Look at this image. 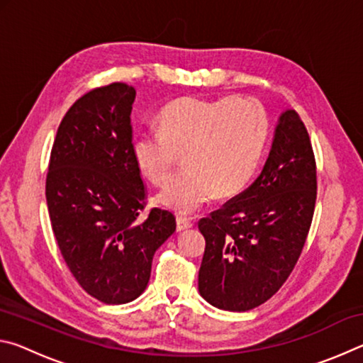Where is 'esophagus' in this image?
<instances>
[{"instance_id":"obj_1","label":"esophagus","mask_w":363,"mask_h":363,"mask_svg":"<svg viewBox=\"0 0 363 363\" xmlns=\"http://www.w3.org/2000/svg\"><path fill=\"white\" fill-rule=\"evenodd\" d=\"M190 227H192V223H190L189 219H186V218H177L176 219V230L177 232H182V230H186V229H190Z\"/></svg>"}]
</instances>
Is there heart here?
<instances>
[{"mask_svg":"<svg viewBox=\"0 0 363 363\" xmlns=\"http://www.w3.org/2000/svg\"><path fill=\"white\" fill-rule=\"evenodd\" d=\"M158 128L131 138L133 162L160 186L182 153L186 169L171 177L157 201L189 216L214 195L232 199L248 187L266 147L269 120L255 97H182L158 113Z\"/></svg>","mask_w":363,"mask_h":363,"instance_id":"1","label":"heart"}]
</instances>
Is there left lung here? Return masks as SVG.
I'll list each match as a JSON object with an SVG mask.
<instances>
[{
	"label": "left lung",
	"instance_id": "obj_1",
	"mask_svg": "<svg viewBox=\"0 0 363 363\" xmlns=\"http://www.w3.org/2000/svg\"><path fill=\"white\" fill-rule=\"evenodd\" d=\"M315 199L309 134L288 108L279 116L259 177L199 223L206 240L199 270L201 298L232 312L255 309L272 298L303 251Z\"/></svg>",
	"mask_w": 363,
	"mask_h": 363
}]
</instances>
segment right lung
<instances>
[{
    "mask_svg": "<svg viewBox=\"0 0 363 363\" xmlns=\"http://www.w3.org/2000/svg\"><path fill=\"white\" fill-rule=\"evenodd\" d=\"M136 89L112 83L89 91L60 123L46 177V201L60 253L86 293L106 304L131 303L150 280L155 251L176 219L153 208L133 162Z\"/></svg>",
    "mask_w": 363,
    "mask_h": 363,
    "instance_id": "right-lung-1",
    "label": "right lung"
}]
</instances>
